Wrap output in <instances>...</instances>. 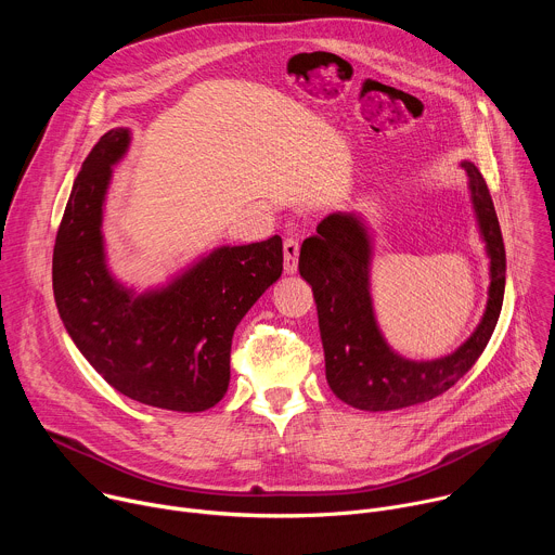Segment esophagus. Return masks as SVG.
I'll use <instances>...</instances> for the list:
<instances>
[{"instance_id":"esophagus-1","label":"esophagus","mask_w":555,"mask_h":555,"mask_svg":"<svg viewBox=\"0 0 555 555\" xmlns=\"http://www.w3.org/2000/svg\"><path fill=\"white\" fill-rule=\"evenodd\" d=\"M298 253H300L298 240L287 236V240L283 242V268L287 274H294L298 270Z\"/></svg>"}]
</instances>
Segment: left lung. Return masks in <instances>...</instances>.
Returning a JSON list of instances; mask_svg holds the SVG:
<instances>
[{"label":"left lung","mask_w":555,"mask_h":555,"mask_svg":"<svg viewBox=\"0 0 555 555\" xmlns=\"http://www.w3.org/2000/svg\"><path fill=\"white\" fill-rule=\"evenodd\" d=\"M474 212L490 257V298L483 321L454 353L413 362L379 334L369 292L371 242L356 215L334 212L302 242L298 272L311 285L325 349L330 388L360 411H395L430 402L454 386L486 351L505 294V246L492 195L479 169L463 163Z\"/></svg>","instance_id":"1"}]
</instances>
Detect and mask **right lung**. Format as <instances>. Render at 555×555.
<instances>
[{
	"mask_svg": "<svg viewBox=\"0 0 555 555\" xmlns=\"http://www.w3.org/2000/svg\"><path fill=\"white\" fill-rule=\"evenodd\" d=\"M129 131H107L78 171L52 255L61 321L86 360L127 398L178 413L212 409L228 390L236 325L283 272L274 234L223 246L167 287L133 294L109 274L103 202Z\"/></svg>",
	"mask_w": 555,
	"mask_h": 555,
	"instance_id": "1",
	"label": "right lung"
}]
</instances>
